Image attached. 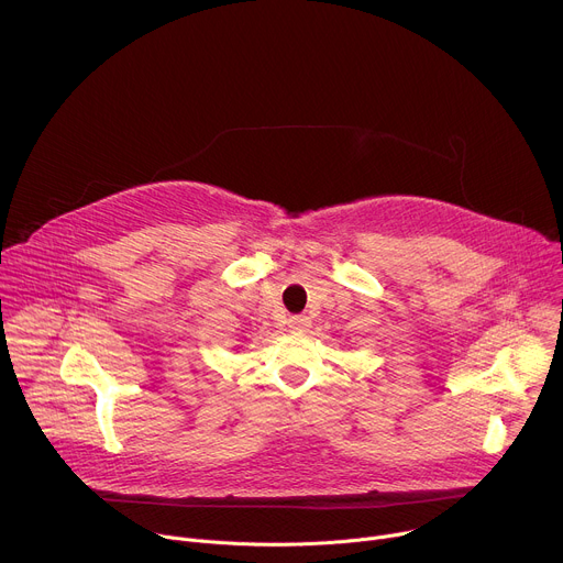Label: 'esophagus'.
Wrapping results in <instances>:
<instances>
[{"mask_svg":"<svg viewBox=\"0 0 563 563\" xmlns=\"http://www.w3.org/2000/svg\"><path fill=\"white\" fill-rule=\"evenodd\" d=\"M287 325H289L291 332H307L309 325H311V320H309V316H289Z\"/></svg>","mask_w":563,"mask_h":563,"instance_id":"obj_1","label":"esophagus"}]
</instances>
